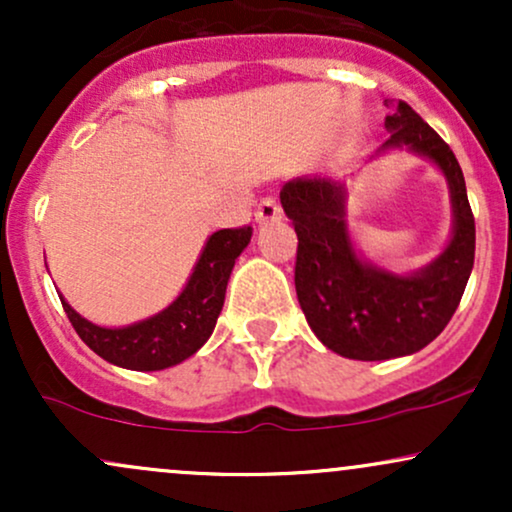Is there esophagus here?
Wrapping results in <instances>:
<instances>
[{
  "label": "esophagus",
  "mask_w": 512,
  "mask_h": 512,
  "mask_svg": "<svg viewBox=\"0 0 512 512\" xmlns=\"http://www.w3.org/2000/svg\"><path fill=\"white\" fill-rule=\"evenodd\" d=\"M281 216H284V211H281L279 202H276L274 197H264L262 202L257 204V211H255V219H257V223L279 221Z\"/></svg>",
  "instance_id": "esophagus-1"
}]
</instances>
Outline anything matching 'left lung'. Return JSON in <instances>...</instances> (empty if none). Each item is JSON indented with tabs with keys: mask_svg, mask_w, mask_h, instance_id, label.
I'll return each mask as SVG.
<instances>
[{
	"mask_svg": "<svg viewBox=\"0 0 512 512\" xmlns=\"http://www.w3.org/2000/svg\"><path fill=\"white\" fill-rule=\"evenodd\" d=\"M378 154L407 149L443 170L452 202V238L431 264L392 274L356 255L346 228V190L330 178H296L281 190V207L298 236L296 293L310 330L327 349L354 361L409 356L431 344L450 317L474 267V216L455 154L407 103L385 117Z\"/></svg>",
	"mask_w": 512,
	"mask_h": 512,
	"instance_id": "8db88e82",
	"label": "left lung"
}]
</instances>
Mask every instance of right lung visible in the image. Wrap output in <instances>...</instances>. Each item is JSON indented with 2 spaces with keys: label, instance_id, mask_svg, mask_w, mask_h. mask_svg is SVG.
Listing matches in <instances>:
<instances>
[{
  "label": "right lung",
  "instance_id": "obj_1",
  "mask_svg": "<svg viewBox=\"0 0 512 512\" xmlns=\"http://www.w3.org/2000/svg\"><path fill=\"white\" fill-rule=\"evenodd\" d=\"M252 228H223L209 236L185 289L166 310L127 327H98L60 296L69 322L88 349L129 370H163L197 354L214 332L233 264L248 248Z\"/></svg>",
  "mask_w": 512,
  "mask_h": 512
}]
</instances>
